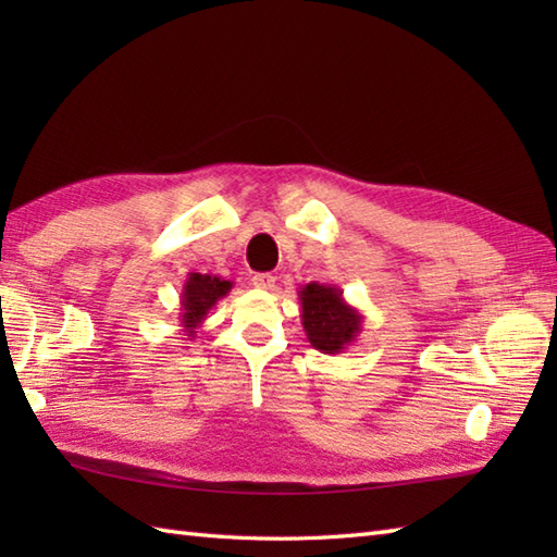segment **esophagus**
<instances>
[{"mask_svg":"<svg viewBox=\"0 0 557 557\" xmlns=\"http://www.w3.org/2000/svg\"><path fill=\"white\" fill-rule=\"evenodd\" d=\"M251 282L258 289H275V275H270V272H258Z\"/></svg>","mask_w":557,"mask_h":557,"instance_id":"1","label":"esophagus"}]
</instances>
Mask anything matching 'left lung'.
<instances>
[{"label": "left lung", "mask_w": 557, "mask_h": 557, "mask_svg": "<svg viewBox=\"0 0 557 557\" xmlns=\"http://www.w3.org/2000/svg\"><path fill=\"white\" fill-rule=\"evenodd\" d=\"M301 325L311 347L321 354H339L357 342L363 315L347 304L337 285H304L299 289Z\"/></svg>", "instance_id": "1"}]
</instances>
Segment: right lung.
<instances>
[{
  "mask_svg": "<svg viewBox=\"0 0 557 557\" xmlns=\"http://www.w3.org/2000/svg\"><path fill=\"white\" fill-rule=\"evenodd\" d=\"M234 285L230 280H222L218 275H203V272H188V277L182 287V313L180 321L184 327V335L188 339H194L198 327L203 325L208 313L212 311L220 299H224L230 294Z\"/></svg>",
  "mask_w": 557,
  "mask_h": 557,
  "instance_id": "obj_1",
  "label": "right lung"
}]
</instances>
